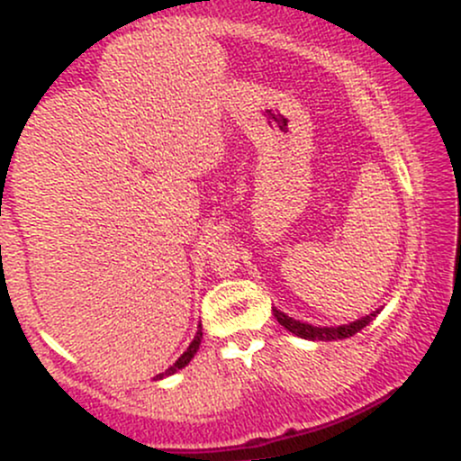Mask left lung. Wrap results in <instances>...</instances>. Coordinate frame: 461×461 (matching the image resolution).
Here are the masks:
<instances>
[{
    "mask_svg": "<svg viewBox=\"0 0 461 461\" xmlns=\"http://www.w3.org/2000/svg\"><path fill=\"white\" fill-rule=\"evenodd\" d=\"M379 312L382 310L370 312V314L362 316V319H357L353 322H347V325H338V327H321L319 325L316 327V325H310V322L293 319V316L284 314L282 310L273 308V314H275V319H277L279 325L285 327L290 333H294V336L305 338V340H342V338H348V336H353V333H357L359 330H364V327H366L368 322L379 314Z\"/></svg>",
    "mask_w": 461,
    "mask_h": 461,
    "instance_id": "8db88e82",
    "label": "left lung"
}]
</instances>
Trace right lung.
Instances as JSON below:
<instances>
[{
	"mask_svg": "<svg viewBox=\"0 0 461 461\" xmlns=\"http://www.w3.org/2000/svg\"><path fill=\"white\" fill-rule=\"evenodd\" d=\"M201 338H203V331H201V325H199V327H197V333H194V338H193V342H190L186 351H184L182 356L177 357V362L173 364V366H168L167 370H164V373L156 375V377H153V379H164V377H168V375H173V373H177V370H182L184 366H188L190 359H193L194 356H197L199 345H201Z\"/></svg>",
	"mask_w": 461,
	"mask_h": 461,
	"instance_id": "1",
	"label": "right lung"
}]
</instances>
